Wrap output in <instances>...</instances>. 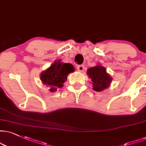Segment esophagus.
I'll list each match as a JSON object with an SVG mask.
<instances>
[{"label":"esophagus","mask_w":146,"mask_h":146,"mask_svg":"<svg viewBox=\"0 0 146 146\" xmlns=\"http://www.w3.org/2000/svg\"><path fill=\"white\" fill-rule=\"evenodd\" d=\"M84 69V67L83 65H80V66H78V67H77V70H78V71L79 72H83Z\"/></svg>","instance_id":"esophagus-1"}]
</instances>
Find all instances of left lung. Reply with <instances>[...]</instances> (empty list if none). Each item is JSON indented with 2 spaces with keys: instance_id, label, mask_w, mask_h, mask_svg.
Listing matches in <instances>:
<instances>
[{
  "instance_id": "1",
  "label": "left lung",
  "mask_w": 146,
  "mask_h": 146,
  "mask_svg": "<svg viewBox=\"0 0 146 146\" xmlns=\"http://www.w3.org/2000/svg\"><path fill=\"white\" fill-rule=\"evenodd\" d=\"M87 72L92 81L93 89L99 92L107 89L112 80L106 72V68L100 65L89 68Z\"/></svg>"
}]
</instances>
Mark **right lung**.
<instances>
[{"label":"right lung","instance_id":"1","mask_svg":"<svg viewBox=\"0 0 146 146\" xmlns=\"http://www.w3.org/2000/svg\"><path fill=\"white\" fill-rule=\"evenodd\" d=\"M74 71V68L71 64L55 61L53 64L42 72L40 74V80L44 84L50 87L51 92H55L57 89L63 87V83L67 80L70 73Z\"/></svg>","mask_w":146,"mask_h":146}]
</instances>
